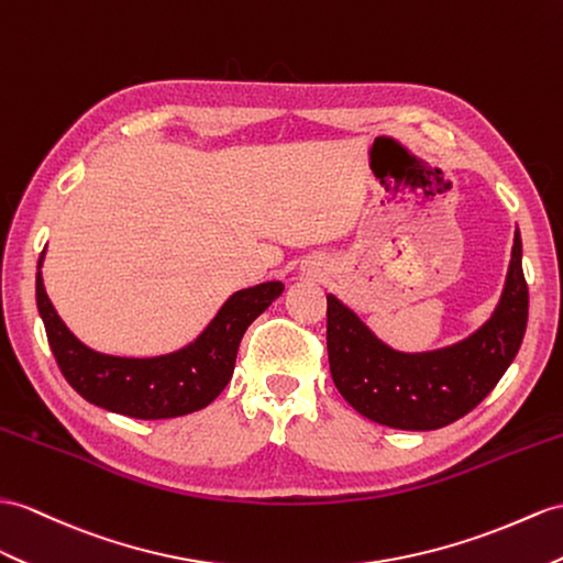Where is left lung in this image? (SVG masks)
Returning <instances> with one entry per match:
<instances>
[{
    "label": "left lung",
    "mask_w": 563,
    "mask_h": 563,
    "mask_svg": "<svg viewBox=\"0 0 563 563\" xmlns=\"http://www.w3.org/2000/svg\"><path fill=\"white\" fill-rule=\"evenodd\" d=\"M523 243L516 229L506 284L492 318L468 339L437 351L387 346L334 294H327L329 369L361 416L396 430H437L463 418L497 387L528 324Z\"/></svg>",
    "instance_id": "8db88e82"
}]
</instances>
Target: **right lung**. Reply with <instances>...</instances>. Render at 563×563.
<instances>
[{"instance_id":"right-lung-1","label":"right lung","mask_w":563,"mask_h":563,"mask_svg":"<svg viewBox=\"0 0 563 563\" xmlns=\"http://www.w3.org/2000/svg\"><path fill=\"white\" fill-rule=\"evenodd\" d=\"M43 257L45 251L37 260L35 298L62 375L86 401L141 420L178 418L210 406L234 375L245 329L284 291L282 282L241 289L188 346L153 358H123L92 351L64 324L45 291Z\"/></svg>"}]
</instances>
